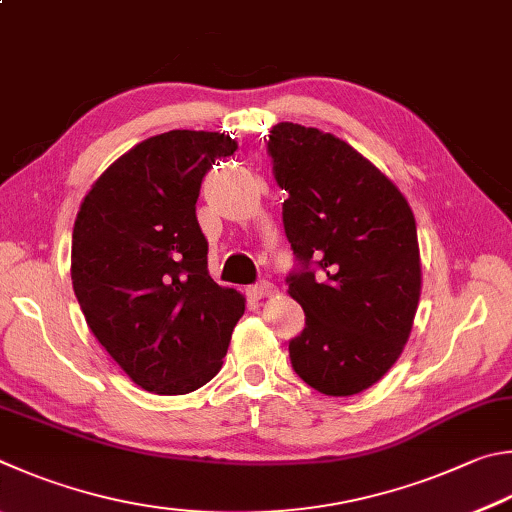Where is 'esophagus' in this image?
I'll return each instance as SVG.
<instances>
[{
  "mask_svg": "<svg viewBox=\"0 0 512 512\" xmlns=\"http://www.w3.org/2000/svg\"><path fill=\"white\" fill-rule=\"evenodd\" d=\"M275 293V286L271 282H259L255 286H248V295L253 297V300H262V297H268Z\"/></svg>",
  "mask_w": 512,
  "mask_h": 512,
  "instance_id": "esophagus-1",
  "label": "esophagus"
}]
</instances>
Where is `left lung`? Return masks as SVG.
Returning <instances> with one entry per match:
<instances>
[{"label": "left lung", "mask_w": 512, "mask_h": 512, "mask_svg": "<svg viewBox=\"0 0 512 512\" xmlns=\"http://www.w3.org/2000/svg\"><path fill=\"white\" fill-rule=\"evenodd\" d=\"M288 192L284 232L300 268L288 295L306 322L288 342L295 374L327 396L378 383L410 338L421 297L416 221L401 190L345 141L280 123L268 134Z\"/></svg>", "instance_id": "1"}]
</instances>
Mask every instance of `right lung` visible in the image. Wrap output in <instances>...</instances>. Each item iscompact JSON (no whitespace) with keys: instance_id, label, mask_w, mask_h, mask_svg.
<instances>
[{"instance_id":"add662e5","label":"right lung","mask_w":512,"mask_h":512,"mask_svg":"<svg viewBox=\"0 0 512 512\" xmlns=\"http://www.w3.org/2000/svg\"><path fill=\"white\" fill-rule=\"evenodd\" d=\"M237 143L172 129L111 163L82 199L71 282L89 329L145 392L190 394L217 376L244 295L208 273L203 176Z\"/></svg>"}]
</instances>
